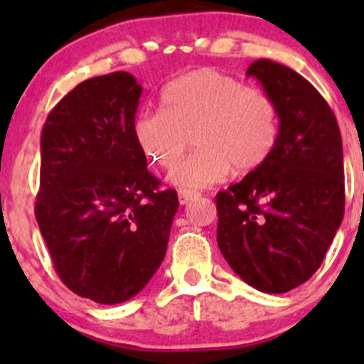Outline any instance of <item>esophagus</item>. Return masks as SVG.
<instances>
[{
    "mask_svg": "<svg viewBox=\"0 0 364 364\" xmlns=\"http://www.w3.org/2000/svg\"><path fill=\"white\" fill-rule=\"evenodd\" d=\"M200 193L198 191H190V190H179L178 191V198H179V203L181 205H186L188 202H191V200L196 198Z\"/></svg>",
    "mask_w": 364,
    "mask_h": 364,
    "instance_id": "esophagus-1",
    "label": "esophagus"
}]
</instances>
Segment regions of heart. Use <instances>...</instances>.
<instances>
[{"instance_id": "b5f03b06", "label": "heart", "mask_w": 364, "mask_h": 364, "mask_svg": "<svg viewBox=\"0 0 364 364\" xmlns=\"http://www.w3.org/2000/svg\"><path fill=\"white\" fill-rule=\"evenodd\" d=\"M159 102V111L145 109L133 118V140L149 162L171 169L191 136L196 150L169 176L185 190L223 181L232 166L243 173L260 168L281 135V111L272 95L217 68L181 75L161 90Z\"/></svg>"}]
</instances>
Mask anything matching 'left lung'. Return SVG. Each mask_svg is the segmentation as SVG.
Returning a JSON list of instances; mask_svg holds the SVG:
<instances>
[{"mask_svg": "<svg viewBox=\"0 0 364 364\" xmlns=\"http://www.w3.org/2000/svg\"><path fill=\"white\" fill-rule=\"evenodd\" d=\"M277 101L272 156L215 195L217 245L255 289L282 294L318 270L344 217V157L332 109L294 70L270 60L248 66Z\"/></svg>", "mask_w": 364, "mask_h": 364, "instance_id": "obj_1", "label": "left lung"}]
</instances>
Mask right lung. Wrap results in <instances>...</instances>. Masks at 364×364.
I'll return each mask as SVG.
<instances>
[{
	"mask_svg": "<svg viewBox=\"0 0 364 364\" xmlns=\"http://www.w3.org/2000/svg\"><path fill=\"white\" fill-rule=\"evenodd\" d=\"M140 95L127 72L89 78L53 107L41 136V235L63 284L101 304L144 289L179 207L133 140Z\"/></svg>",
	"mask_w": 364,
	"mask_h": 364,
	"instance_id": "obj_1",
	"label": "right lung"
}]
</instances>
